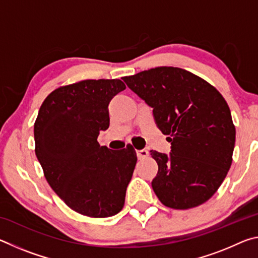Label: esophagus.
I'll return each mask as SVG.
<instances>
[{
  "mask_svg": "<svg viewBox=\"0 0 258 258\" xmlns=\"http://www.w3.org/2000/svg\"><path fill=\"white\" fill-rule=\"evenodd\" d=\"M149 155V152H148L147 149H142V150H137V156L138 158L141 160V159H145Z\"/></svg>",
  "mask_w": 258,
  "mask_h": 258,
  "instance_id": "34e87169",
  "label": "esophagus"
}]
</instances>
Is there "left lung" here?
I'll return each instance as SVG.
<instances>
[{
    "label": "left lung",
    "mask_w": 258,
    "mask_h": 258,
    "mask_svg": "<svg viewBox=\"0 0 258 258\" xmlns=\"http://www.w3.org/2000/svg\"><path fill=\"white\" fill-rule=\"evenodd\" d=\"M123 80L169 135V155L151 150L158 164L151 182L157 197L174 209L207 202L232 164L235 128L224 98L203 78L176 67L152 68Z\"/></svg>",
    "instance_id": "1"
}]
</instances>
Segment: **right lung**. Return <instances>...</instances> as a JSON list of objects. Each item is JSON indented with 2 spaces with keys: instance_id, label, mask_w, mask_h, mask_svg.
<instances>
[{
  "instance_id": "add662e5",
  "label": "right lung",
  "mask_w": 258,
  "mask_h": 258,
  "mask_svg": "<svg viewBox=\"0 0 258 258\" xmlns=\"http://www.w3.org/2000/svg\"><path fill=\"white\" fill-rule=\"evenodd\" d=\"M125 89L120 80L61 86L47 95L35 121V154L46 181L82 215L109 217L124 207L137 152L131 145L110 150L97 140L109 127V102Z\"/></svg>"
}]
</instances>
